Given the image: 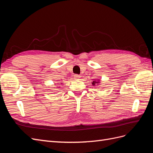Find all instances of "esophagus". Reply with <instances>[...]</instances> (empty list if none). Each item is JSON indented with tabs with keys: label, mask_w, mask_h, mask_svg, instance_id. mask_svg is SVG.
I'll use <instances>...</instances> for the list:
<instances>
[{
	"label": "esophagus",
	"mask_w": 153,
	"mask_h": 153,
	"mask_svg": "<svg viewBox=\"0 0 153 153\" xmlns=\"http://www.w3.org/2000/svg\"><path fill=\"white\" fill-rule=\"evenodd\" d=\"M74 78H75V79L79 80L80 78V76L78 75H74Z\"/></svg>",
	"instance_id": "obj_1"
}]
</instances>
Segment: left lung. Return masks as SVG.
Listing matches in <instances>:
<instances>
[{
    "label": "left lung",
    "instance_id": "1",
    "mask_svg": "<svg viewBox=\"0 0 153 153\" xmlns=\"http://www.w3.org/2000/svg\"><path fill=\"white\" fill-rule=\"evenodd\" d=\"M96 84H98V83H100V82H96V81H94L93 82H92V84H93V85H94L96 84Z\"/></svg>",
    "mask_w": 153,
    "mask_h": 153
}]
</instances>
